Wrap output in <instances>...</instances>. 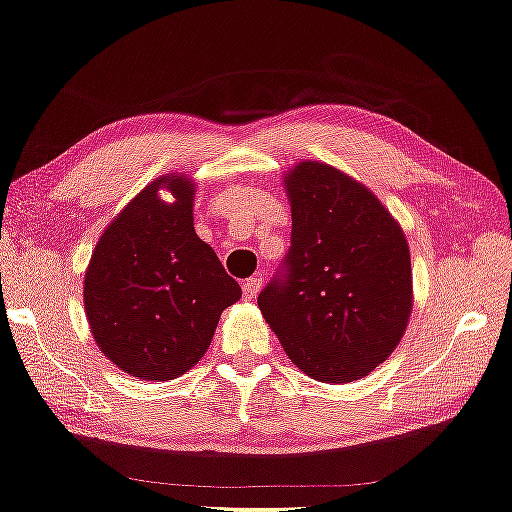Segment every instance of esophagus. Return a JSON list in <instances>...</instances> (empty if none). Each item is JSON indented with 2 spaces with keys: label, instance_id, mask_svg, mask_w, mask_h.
<instances>
[{
  "label": "esophagus",
  "instance_id": "esophagus-1",
  "mask_svg": "<svg viewBox=\"0 0 512 512\" xmlns=\"http://www.w3.org/2000/svg\"><path fill=\"white\" fill-rule=\"evenodd\" d=\"M259 289H262V278L259 276H253L243 282V294H246V299H255V296L259 294Z\"/></svg>",
  "mask_w": 512,
  "mask_h": 512
}]
</instances>
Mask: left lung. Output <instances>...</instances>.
<instances>
[{
  "label": "left lung",
  "mask_w": 512,
  "mask_h": 512,
  "mask_svg": "<svg viewBox=\"0 0 512 512\" xmlns=\"http://www.w3.org/2000/svg\"><path fill=\"white\" fill-rule=\"evenodd\" d=\"M285 188L292 246L257 305L296 368L347 384L384 363L407 329V239L375 193L331 165L303 160Z\"/></svg>",
  "instance_id": "left-lung-1"
}]
</instances>
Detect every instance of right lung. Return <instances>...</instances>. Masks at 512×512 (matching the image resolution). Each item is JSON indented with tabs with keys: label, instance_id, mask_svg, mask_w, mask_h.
<instances>
[{
	"label": "right lung",
	"instance_id": "obj_1",
	"mask_svg": "<svg viewBox=\"0 0 512 512\" xmlns=\"http://www.w3.org/2000/svg\"><path fill=\"white\" fill-rule=\"evenodd\" d=\"M158 189L173 195L159 200ZM195 183L167 174L137 193L105 227L85 273L91 335L135 379L167 381L209 349L220 312L241 299L193 227Z\"/></svg>",
	"mask_w": 512,
	"mask_h": 512
}]
</instances>
